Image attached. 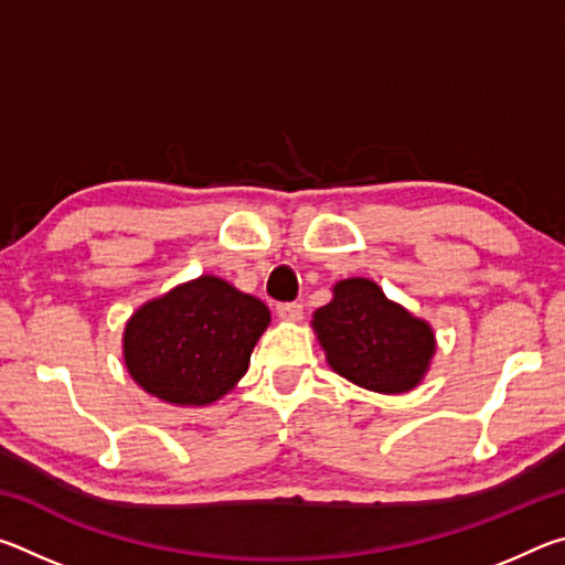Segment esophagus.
Wrapping results in <instances>:
<instances>
[{
	"mask_svg": "<svg viewBox=\"0 0 565 565\" xmlns=\"http://www.w3.org/2000/svg\"><path fill=\"white\" fill-rule=\"evenodd\" d=\"M276 317L279 321H301L303 317V306L301 303H279L276 306Z\"/></svg>",
	"mask_w": 565,
	"mask_h": 565,
	"instance_id": "34e87169",
	"label": "esophagus"
}]
</instances>
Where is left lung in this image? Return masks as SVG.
<instances>
[{
  "instance_id": "1",
  "label": "left lung",
  "mask_w": 565,
  "mask_h": 565,
  "mask_svg": "<svg viewBox=\"0 0 565 565\" xmlns=\"http://www.w3.org/2000/svg\"><path fill=\"white\" fill-rule=\"evenodd\" d=\"M331 291L333 299L311 319L329 366L376 394L414 391L436 353L431 323L391 301L376 281L363 276L341 279Z\"/></svg>"
}]
</instances>
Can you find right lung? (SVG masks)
<instances>
[{
    "label": "right lung",
    "instance_id": "obj_1",
    "mask_svg": "<svg viewBox=\"0 0 565 565\" xmlns=\"http://www.w3.org/2000/svg\"><path fill=\"white\" fill-rule=\"evenodd\" d=\"M269 323L264 301L202 274L131 313L121 337L124 366L161 404H216L246 374Z\"/></svg>",
    "mask_w": 565,
    "mask_h": 565
}]
</instances>
